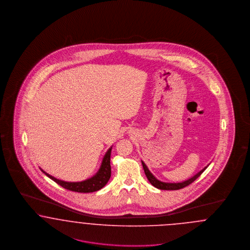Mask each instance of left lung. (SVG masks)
Instances as JSON below:
<instances>
[{
  "label": "left lung",
  "instance_id": "obj_1",
  "mask_svg": "<svg viewBox=\"0 0 250 250\" xmlns=\"http://www.w3.org/2000/svg\"><path fill=\"white\" fill-rule=\"evenodd\" d=\"M142 164H143V168H144L145 174L146 175L148 181H149L155 188H160V189H164V190H176V189L183 188L185 187H187V186L191 184L192 182H194L196 179H197L201 174H203L204 171L207 168V167H205V168H204L203 170H201L198 174H195L194 176H192L191 178L186 180L184 182H180V183H165V182H162V181L158 180V179L150 173V171L148 170V168L146 167V165L145 164L144 162H142Z\"/></svg>",
  "mask_w": 250,
  "mask_h": 250
}]
</instances>
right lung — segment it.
I'll list each match as a JSON object with an SVG mask.
<instances>
[{
  "label": "right lung",
  "mask_w": 250,
  "mask_h": 250,
  "mask_svg": "<svg viewBox=\"0 0 250 250\" xmlns=\"http://www.w3.org/2000/svg\"><path fill=\"white\" fill-rule=\"evenodd\" d=\"M112 146L105 153L102 165L98 171L97 174L93 175L92 177L88 178L87 180L81 182H66L60 179H57L50 174H46L42 170L43 174H46L50 179H52L57 184L62 186L66 189L75 192H81V193H87V192H94L99 189L103 188L105 185L107 184L110 176H111V165H110V156H111Z\"/></svg>",
  "instance_id": "1"
}]
</instances>
